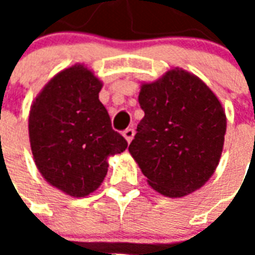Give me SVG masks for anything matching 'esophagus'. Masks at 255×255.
Returning <instances> with one entry per match:
<instances>
[{
	"instance_id": "34e87169",
	"label": "esophagus",
	"mask_w": 255,
	"mask_h": 255,
	"mask_svg": "<svg viewBox=\"0 0 255 255\" xmlns=\"http://www.w3.org/2000/svg\"><path fill=\"white\" fill-rule=\"evenodd\" d=\"M123 135H124V138L127 139L128 143H129V142L132 140L133 135H135V129H133V128H127V129L123 132Z\"/></svg>"
}]
</instances>
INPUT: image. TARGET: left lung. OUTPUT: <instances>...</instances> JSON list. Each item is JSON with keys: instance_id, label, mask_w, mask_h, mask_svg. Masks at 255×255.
<instances>
[{"instance_id": "obj_1", "label": "left lung", "mask_w": 255, "mask_h": 255, "mask_svg": "<svg viewBox=\"0 0 255 255\" xmlns=\"http://www.w3.org/2000/svg\"><path fill=\"white\" fill-rule=\"evenodd\" d=\"M138 100L144 117L128 150L147 183L171 198L202 187L219 165L227 129L217 97L176 68L142 84Z\"/></svg>"}]
</instances>
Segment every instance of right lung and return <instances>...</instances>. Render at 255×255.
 I'll use <instances>...</instances> for the list:
<instances>
[{
  "mask_svg": "<svg viewBox=\"0 0 255 255\" xmlns=\"http://www.w3.org/2000/svg\"><path fill=\"white\" fill-rule=\"evenodd\" d=\"M101 83L83 65L56 75L31 106L28 132L42 176L71 197L100 187L109 155L123 153L127 140L112 128L101 104Z\"/></svg>",
  "mask_w": 255,
  "mask_h": 255,
  "instance_id": "1",
  "label": "right lung"
}]
</instances>
